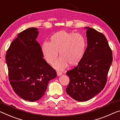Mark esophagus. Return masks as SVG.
Segmentation results:
<instances>
[{"label":"esophagus","instance_id":"34e87169","mask_svg":"<svg viewBox=\"0 0 120 120\" xmlns=\"http://www.w3.org/2000/svg\"><path fill=\"white\" fill-rule=\"evenodd\" d=\"M57 75H58V76H61L62 75V72H61L60 71H57Z\"/></svg>","mask_w":120,"mask_h":120}]
</instances>
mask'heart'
Returning <instances> with one entry per match:
<instances>
[{
    "mask_svg": "<svg viewBox=\"0 0 120 120\" xmlns=\"http://www.w3.org/2000/svg\"><path fill=\"white\" fill-rule=\"evenodd\" d=\"M86 46L85 38L81 34L61 31L51 36L50 42L43 43L41 51L46 61L51 64L57 59L59 52L60 58L54 66L62 69L68 64L71 66L79 64L84 56Z\"/></svg>",
    "mask_w": 120,
    "mask_h": 120,
    "instance_id": "obj_1",
    "label": "heart"
}]
</instances>
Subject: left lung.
<instances>
[{
    "mask_svg": "<svg viewBox=\"0 0 120 120\" xmlns=\"http://www.w3.org/2000/svg\"><path fill=\"white\" fill-rule=\"evenodd\" d=\"M87 45L82 60L66 74V92L77 101L88 100L104 88L113 61L112 51L103 34L86 27Z\"/></svg>",
    "mask_w": 120,
    "mask_h": 120,
    "instance_id": "8db88e82",
    "label": "left lung"
}]
</instances>
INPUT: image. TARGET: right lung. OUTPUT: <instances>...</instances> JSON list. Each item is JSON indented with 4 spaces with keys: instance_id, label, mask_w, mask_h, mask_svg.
Instances as JSON below:
<instances>
[{
    "instance_id": "right-lung-1",
    "label": "right lung",
    "mask_w": 120,
    "mask_h": 120,
    "mask_svg": "<svg viewBox=\"0 0 120 120\" xmlns=\"http://www.w3.org/2000/svg\"><path fill=\"white\" fill-rule=\"evenodd\" d=\"M38 29L21 32L7 51L8 79L16 94L25 100L36 101L45 94L49 81L56 77V70L43 59L36 41Z\"/></svg>"
}]
</instances>
